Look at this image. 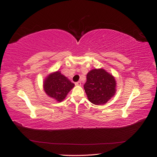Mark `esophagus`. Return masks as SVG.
<instances>
[{
    "mask_svg": "<svg viewBox=\"0 0 157 157\" xmlns=\"http://www.w3.org/2000/svg\"><path fill=\"white\" fill-rule=\"evenodd\" d=\"M75 85H76V86H80V85H81V82L78 81V82H75Z\"/></svg>",
    "mask_w": 157,
    "mask_h": 157,
    "instance_id": "1",
    "label": "esophagus"
}]
</instances>
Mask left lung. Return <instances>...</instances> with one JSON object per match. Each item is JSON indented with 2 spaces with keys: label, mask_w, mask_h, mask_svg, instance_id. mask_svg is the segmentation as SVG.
I'll return each mask as SVG.
<instances>
[{
  "label": "left lung",
  "mask_w": 157,
  "mask_h": 157,
  "mask_svg": "<svg viewBox=\"0 0 157 157\" xmlns=\"http://www.w3.org/2000/svg\"><path fill=\"white\" fill-rule=\"evenodd\" d=\"M116 80L103 69H94L88 73L84 88L89 101L95 105H103L114 96Z\"/></svg>",
  "instance_id": "obj_1"
}]
</instances>
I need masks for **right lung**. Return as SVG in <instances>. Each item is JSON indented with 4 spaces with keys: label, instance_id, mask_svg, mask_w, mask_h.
Returning a JSON list of instances; mask_svg holds the SVG:
<instances>
[{
    "label": "right lung",
    "instance_id": "add662e5",
    "mask_svg": "<svg viewBox=\"0 0 157 157\" xmlns=\"http://www.w3.org/2000/svg\"><path fill=\"white\" fill-rule=\"evenodd\" d=\"M74 86L75 84L59 71L50 74L44 80L43 84L46 94L59 102L63 100Z\"/></svg>",
    "mask_w": 157,
    "mask_h": 157
}]
</instances>
